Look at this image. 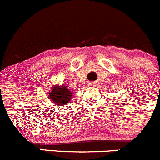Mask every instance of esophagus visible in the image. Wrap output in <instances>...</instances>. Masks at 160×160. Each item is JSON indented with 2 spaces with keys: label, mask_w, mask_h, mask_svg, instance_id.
Segmentation results:
<instances>
[{
  "label": "esophagus",
  "mask_w": 160,
  "mask_h": 160,
  "mask_svg": "<svg viewBox=\"0 0 160 160\" xmlns=\"http://www.w3.org/2000/svg\"><path fill=\"white\" fill-rule=\"evenodd\" d=\"M90 84H91V83H90Z\"/></svg>",
  "instance_id": "1"
}]
</instances>
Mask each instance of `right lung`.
<instances>
[{
  "instance_id": "right-lung-1",
  "label": "right lung",
  "mask_w": 160,
  "mask_h": 160,
  "mask_svg": "<svg viewBox=\"0 0 160 160\" xmlns=\"http://www.w3.org/2000/svg\"><path fill=\"white\" fill-rule=\"evenodd\" d=\"M72 94V92L65 86H55L50 92L49 98L56 106H61L70 102Z\"/></svg>"
}]
</instances>
